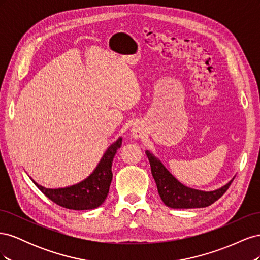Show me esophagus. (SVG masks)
<instances>
[{
    "label": "esophagus",
    "mask_w": 260,
    "mask_h": 260,
    "mask_svg": "<svg viewBox=\"0 0 260 260\" xmlns=\"http://www.w3.org/2000/svg\"><path fill=\"white\" fill-rule=\"evenodd\" d=\"M142 135H143L142 127H141V125L138 124V123L133 124L131 129H130V136L133 139H139V138H141V136H142Z\"/></svg>",
    "instance_id": "obj_1"
}]
</instances>
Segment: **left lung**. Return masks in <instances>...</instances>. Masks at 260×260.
<instances>
[{
  "label": "left lung",
  "mask_w": 260,
  "mask_h": 260,
  "mask_svg": "<svg viewBox=\"0 0 260 260\" xmlns=\"http://www.w3.org/2000/svg\"><path fill=\"white\" fill-rule=\"evenodd\" d=\"M145 154L151 165L152 175L160 199L165 205L170 208L207 207L221 198L234 179L233 177L226 184L214 191L196 190L181 183L154 154L149 151H145Z\"/></svg>",
  "instance_id": "8db88e82"
}]
</instances>
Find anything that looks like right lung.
<instances>
[{"mask_svg": "<svg viewBox=\"0 0 260 260\" xmlns=\"http://www.w3.org/2000/svg\"><path fill=\"white\" fill-rule=\"evenodd\" d=\"M122 138H118L113 144L108 146L104 155L102 156L96 168L92 174L82 180L81 182L66 187L48 188L38 184L34 179L32 182L45 196L57 205L74 210H88L100 207L107 198L113 179L112 164L121 146Z\"/></svg>", "mask_w": 260, "mask_h": 260, "instance_id": "1", "label": "right lung"}]
</instances>
